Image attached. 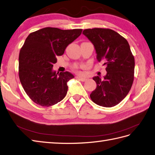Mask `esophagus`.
Listing matches in <instances>:
<instances>
[{"label": "esophagus", "instance_id": "esophagus-1", "mask_svg": "<svg viewBox=\"0 0 155 155\" xmlns=\"http://www.w3.org/2000/svg\"><path fill=\"white\" fill-rule=\"evenodd\" d=\"M76 78L78 79V80L82 81H85L87 80L86 78L83 77V76H81V75H78V76L76 77Z\"/></svg>", "mask_w": 155, "mask_h": 155}]
</instances>
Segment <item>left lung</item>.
<instances>
[{
  "label": "left lung",
  "instance_id": "8db88e82",
  "mask_svg": "<svg viewBox=\"0 0 155 155\" xmlns=\"http://www.w3.org/2000/svg\"><path fill=\"white\" fill-rule=\"evenodd\" d=\"M83 34L94 45L97 61L104 60L107 66L103 80L100 76L93 78L97 87L91 93V99L99 106H116L126 97L133 84L135 60L130 45L110 29H87Z\"/></svg>",
  "mask_w": 155,
  "mask_h": 155
}]
</instances>
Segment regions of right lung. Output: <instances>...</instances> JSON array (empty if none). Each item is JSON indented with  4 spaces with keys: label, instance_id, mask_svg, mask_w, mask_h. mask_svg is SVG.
<instances>
[{
    "label": "right lung",
    "instance_id": "right-lung-1",
    "mask_svg": "<svg viewBox=\"0 0 155 155\" xmlns=\"http://www.w3.org/2000/svg\"><path fill=\"white\" fill-rule=\"evenodd\" d=\"M81 29L45 28L30 33L19 54V78L27 95L43 107L52 106L66 95L67 83L74 78L69 71L52 70L56 56L81 35Z\"/></svg>",
    "mask_w": 155,
    "mask_h": 155
}]
</instances>
